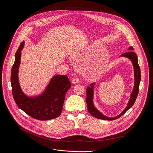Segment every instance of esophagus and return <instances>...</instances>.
I'll list each match as a JSON object with an SVG mask.
<instances>
[{
	"mask_svg": "<svg viewBox=\"0 0 153 153\" xmlns=\"http://www.w3.org/2000/svg\"><path fill=\"white\" fill-rule=\"evenodd\" d=\"M79 82V79L77 77H74L73 79H72V83L74 84H77V83Z\"/></svg>",
	"mask_w": 153,
	"mask_h": 153,
	"instance_id": "34e87169",
	"label": "esophagus"
}]
</instances>
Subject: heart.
<instances>
[{
    "mask_svg": "<svg viewBox=\"0 0 153 153\" xmlns=\"http://www.w3.org/2000/svg\"><path fill=\"white\" fill-rule=\"evenodd\" d=\"M102 71V69H97V71Z\"/></svg>",
    "mask_w": 153,
    "mask_h": 153,
    "instance_id": "heart-1",
    "label": "heart"
}]
</instances>
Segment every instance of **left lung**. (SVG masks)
I'll list each match as a JSON object with an SVG mask.
<instances>
[{"label":"left lung","instance_id":"obj_1","mask_svg":"<svg viewBox=\"0 0 153 153\" xmlns=\"http://www.w3.org/2000/svg\"><path fill=\"white\" fill-rule=\"evenodd\" d=\"M129 51L126 52L125 53H123L121 55L122 57H127L129 59H130L133 64L134 66V87L133 88V91L132 93L131 94V98L129 101V102L125 108V109L123 111V112L121 113L117 117H114V118H109L107 117L103 114H102L100 111L97 109L94 104H93V93H94V83L90 84V87H87V98H86V102L87 104V108L89 113L94 117L101 119V120H115L116 119H118L120 117H121L123 115H124L126 113L127 111L131 108L134 104L135 103V101L137 98V96L138 94V91H139V85L140 82L141 80V74H140V68L139 65L138 63V59L136 53L133 51L134 49L132 46H129Z\"/></svg>","mask_w":153,"mask_h":153}]
</instances>
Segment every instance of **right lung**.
I'll list each match as a JSON object with an SVG mask.
<instances>
[{"instance_id": "right-lung-1", "label": "right lung", "mask_w": 153, "mask_h": 153, "mask_svg": "<svg viewBox=\"0 0 153 153\" xmlns=\"http://www.w3.org/2000/svg\"><path fill=\"white\" fill-rule=\"evenodd\" d=\"M24 41L21 43L15 53V60L11 68V84L13 98L18 107L38 120H49L59 117L63 109L65 97L71 84L67 76H54L45 91L35 97H28L22 91L18 79L21 50Z\"/></svg>"}]
</instances>
